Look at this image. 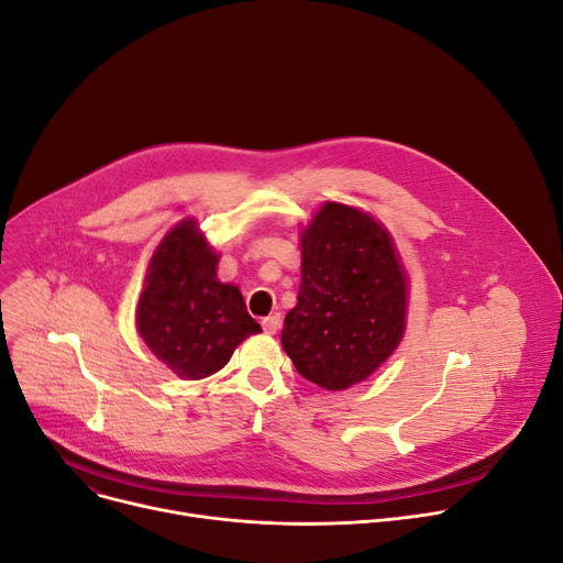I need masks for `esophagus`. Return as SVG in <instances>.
Segmentation results:
<instances>
[{
	"label": "esophagus",
	"instance_id": "34e87169",
	"mask_svg": "<svg viewBox=\"0 0 563 563\" xmlns=\"http://www.w3.org/2000/svg\"><path fill=\"white\" fill-rule=\"evenodd\" d=\"M262 324H264V331H266L268 335H275V333L279 331V327H282V318L275 313V316L266 318Z\"/></svg>",
	"mask_w": 563,
	"mask_h": 563
}]
</instances>
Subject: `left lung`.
<instances>
[{
    "mask_svg": "<svg viewBox=\"0 0 563 563\" xmlns=\"http://www.w3.org/2000/svg\"><path fill=\"white\" fill-rule=\"evenodd\" d=\"M301 279L282 347L327 393L369 378L406 335L410 277L387 228L361 207L327 200L299 230Z\"/></svg>",
    "mask_w": 563,
    "mask_h": 563,
    "instance_id": "obj_1",
    "label": "left lung"
}]
</instances>
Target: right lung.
I'll use <instances>...</instances> for the list:
<instances>
[{
    "instance_id": "add662e5",
    "label": "right lung",
    "mask_w": 563,
    "mask_h": 563,
    "mask_svg": "<svg viewBox=\"0 0 563 563\" xmlns=\"http://www.w3.org/2000/svg\"><path fill=\"white\" fill-rule=\"evenodd\" d=\"M221 252L189 216L157 243L135 309V327L151 354L185 380L228 365L239 344L262 331L236 284L219 279Z\"/></svg>"
}]
</instances>
